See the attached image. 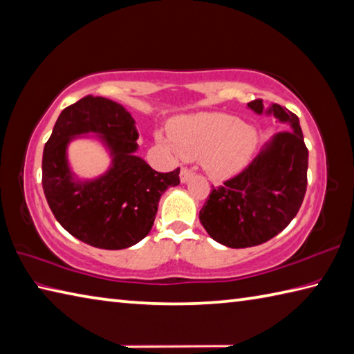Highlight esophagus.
<instances>
[{
    "instance_id": "obj_1",
    "label": "esophagus",
    "mask_w": 354,
    "mask_h": 354,
    "mask_svg": "<svg viewBox=\"0 0 354 354\" xmlns=\"http://www.w3.org/2000/svg\"><path fill=\"white\" fill-rule=\"evenodd\" d=\"M192 177V172L188 168H182L180 169V180H182L183 183L188 182V180Z\"/></svg>"
}]
</instances>
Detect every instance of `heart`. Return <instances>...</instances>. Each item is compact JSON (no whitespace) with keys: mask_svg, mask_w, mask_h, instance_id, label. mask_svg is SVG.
<instances>
[{"mask_svg":"<svg viewBox=\"0 0 354 354\" xmlns=\"http://www.w3.org/2000/svg\"><path fill=\"white\" fill-rule=\"evenodd\" d=\"M178 154L188 160L202 158L212 178L225 180L242 171L257 148V132L237 117L222 112H203L180 118L171 128Z\"/></svg>","mask_w":354,"mask_h":354,"instance_id":"heart-1","label":"heart"}]
</instances>
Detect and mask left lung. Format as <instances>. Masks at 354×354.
<instances>
[{
  "mask_svg": "<svg viewBox=\"0 0 354 354\" xmlns=\"http://www.w3.org/2000/svg\"><path fill=\"white\" fill-rule=\"evenodd\" d=\"M248 108L262 114V100ZM266 112L290 123L291 131L277 132L242 172L212 186L198 214L206 232L230 248L268 242L296 217L305 197L308 149L299 118L279 104Z\"/></svg>",
  "mask_w": 354,
  "mask_h": 354,
  "instance_id": "left-lung-1",
  "label": "left lung"
}]
</instances>
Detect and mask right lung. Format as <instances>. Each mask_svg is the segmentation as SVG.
I'll list each match as a JSON object with an SVG mask.
<instances>
[{
  "label": "right lung",
  "instance_id": "1",
  "mask_svg": "<svg viewBox=\"0 0 354 354\" xmlns=\"http://www.w3.org/2000/svg\"><path fill=\"white\" fill-rule=\"evenodd\" d=\"M94 131L109 146L113 166L88 183L73 180L65 149L75 135ZM136 122L122 104L86 95L63 109L43 152V189L58 223L82 242L124 250L149 234L158 200L180 183V168L157 172L136 156Z\"/></svg>",
  "mask_w": 354,
  "mask_h": 354
}]
</instances>
